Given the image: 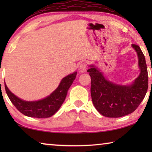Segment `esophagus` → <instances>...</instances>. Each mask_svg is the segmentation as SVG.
I'll return each instance as SVG.
<instances>
[{"label": "esophagus", "instance_id": "obj_1", "mask_svg": "<svg viewBox=\"0 0 152 152\" xmlns=\"http://www.w3.org/2000/svg\"><path fill=\"white\" fill-rule=\"evenodd\" d=\"M79 70H80V72H82V73L85 72L87 70V64H86V63H85V62L82 63L79 66Z\"/></svg>", "mask_w": 152, "mask_h": 152}]
</instances>
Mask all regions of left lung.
<instances>
[{"instance_id":"obj_1","label":"left lung","mask_w":152,"mask_h":152,"mask_svg":"<svg viewBox=\"0 0 152 152\" xmlns=\"http://www.w3.org/2000/svg\"><path fill=\"white\" fill-rule=\"evenodd\" d=\"M137 55L140 73L132 83L118 84L105 78L94 64L87 72L91 78V93L94 107L104 117L117 118L133 113L145 97L148 88L147 65L138 45L132 44Z\"/></svg>"}]
</instances>
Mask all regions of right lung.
Here are the masks:
<instances>
[{"label":"right lung","instance_id":"right-lung-1","mask_svg":"<svg viewBox=\"0 0 152 152\" xmlns=\"http://www.w3.org/2000/svg\"><path fill=\"white\" fill-rule=\"evenodd\" d=\"M77 72L64 77L54 91L49 96L38 101H24L15 95L4 84L5 90L10 101L25 116L35 118H48L53 116L60 109L66 99L68 91L72 84Z\"/></svg>","mask_w":152,"mask_h":152}]
</instances>
